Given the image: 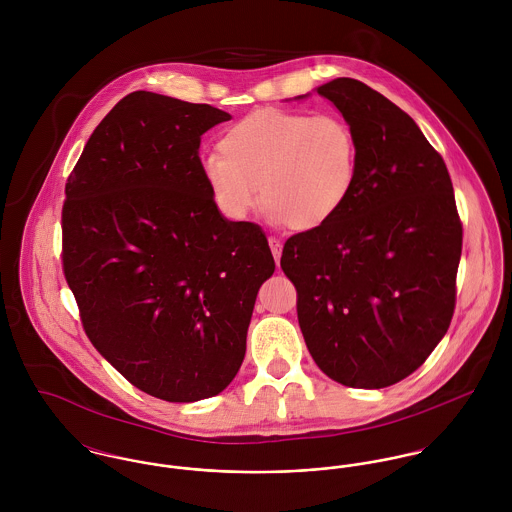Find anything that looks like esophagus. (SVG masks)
<instances>
[{"label": "esophagus", "mask_w": 512, "mask_h": 512, "mask_svg": "<svg viewBox=\"0 0 512 512\" xmlns=\"http://www.w3.org/2000/svg\"><path fill=\"white\" fill-rule=\"evenodd\" d=\"M268 242H270V248H272V254H274L276 264H280V258H282V242H280L276 236H270Z\"/></svg>", "instance_id": "34e87169"}]
</instances>
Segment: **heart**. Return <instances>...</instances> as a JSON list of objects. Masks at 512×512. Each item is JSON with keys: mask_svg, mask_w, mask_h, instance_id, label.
I'll return each instance as SVG.
<instances>
[{"mask_svg": "<svg viewBox=\"0 0 512 512\" xmlns=\"http://www.w3.org/2000/svg\"><path fill=\"white\" fill-rule=\"evenodd\" d=\"M201 169L224 217L244 219L260 187L270 219L309 232L327 226L353 197L361 151L339 114L264 108L232 124Z\"/></svg>", "mask_w": 512, "mask_h": 512, "instance_id": "b5f03b06", "label": "heart"}]
</instances>
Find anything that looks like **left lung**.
I'll use <instances>...</instances> for the list:
<instances>
[{
  "instance_id": "8db88e82",
  "label": "left lung",
  "mask_w": 512,
  "mask_h": 512,
  "mask_svg": "<svg viewBox=\"0 0 512 512\" xmlns=\"http://www.w3.org/2000/svg\"><path fill=\"white\" fill-rule=\"evenodd\" d=\"M317 92L353 126L361 175L327 226L286 240L280 266L317 366L351 388H384L447 333L463 226L443 157L404 110L355 78Z\"/></svg>"
}]
</instances>
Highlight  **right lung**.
<instances>
[{
	"instance_id": "right-lung-1",
	"label": "right lung",
	"mask_w": 512,
	"mask_h": 512,
	"mask_svg": "<svg viewBox=\"0 0 512 512\" xmlns=\"http://www.w3.org/2000/svg\"><path fill=\"white\" fill-rule=\"evenodd\" d=\"M230 114L138 90L96 126L67 179L63 272L82 327L128 382L167 402L222 392L246 353L266 234L219 213L201 136Z\"/></svg>"
}]
</instances>
